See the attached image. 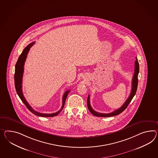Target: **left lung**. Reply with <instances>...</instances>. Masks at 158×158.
Here are the masks:
<instances>
[{
	"label": "left lung",
	"instance_id": "1",
	"mask_svg": "<svg viewBox=\"0 0 158 158\" xmlns=\"http://www.w3.org/2000/svg\"><path fill=\"white\" fill-rule=\"evenodd\" d=\"M136 60L135 62V73H134V76L132 78V81L131 92L130 93V96L127 98V100H126V102L124 103V104L122 105L120 108L115 110L114 111H113L111 113H98L96 111H95L94 110H93L92 108L91 107V105L90 104V96H89V95H88V99H87V106H88V108L89 111L91 112V113L93 115L95 116H97V117H112V116H116L117 114H119L120 113L123 112L127 108L128 105H129L130 102L132 100L134 96L135 95L136 90H137V88H138V74L139 72V65L137 57H136Z\"/></svg>",
	"mask_w": 158,
	"mask_h": 158
}]
</instances>
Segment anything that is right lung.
Masks as SVG:
<instances>
[{
	"label": "right lung",
	"mask_w": 158,
	"mask_h": 158,
	"mask_svg": "<svg viewBox=\"0 0 158 158\" xmlns=\"http://www.w3.org/2000/svg\"><path fill=\"white\" fill-rule=\"evenodd\" d=\"M35 42H31L30 44L28 46H27L24 48L22 53H21L20 56L18 61L16 62L15 65V74H14V81H15V86L16 89V93L19 97H20L21 100L24 104V105L26 106V107L28 108V110L32 112L35 115L41 116V117H53L58 115L60 113L61 110L63 109L65 105V101L66 99V97L68 96V94L70 92V90H67L65 92V93L63 95L62 97V105L61 107V109L59 110L58 112L56 113H42L40 112H38L35 110L32 109V107L28 104V102L26 100L22 92V77L23 74V71H24V62L26 61V59L27 58V56L28 54V52L30 48L32 47L33 45H34Z\"/></svg>",
	"instance_id": "obj_1"
}]
</instances>
